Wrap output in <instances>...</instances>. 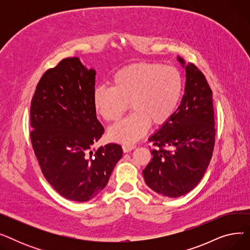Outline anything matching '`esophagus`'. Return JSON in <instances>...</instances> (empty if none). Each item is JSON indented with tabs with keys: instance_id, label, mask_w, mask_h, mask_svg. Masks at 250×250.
Returning <instances> with one entry per match:
<instances>
[{
	"instance_id": "obj_1",
	"label": "esophagus",
	"mask_w": 250,
	"mask_h": 250,
	"mask_svg": "<svg viewBox=\"0 0 250 250\" xmlns=\"http://www.w3.org/2000/svg\"><path fill=\"white\" fill-rule=\"evenodd\" d=\"M135 148H136V146L132 145V144H124V145H123V150H124L125 153H128L132 150H134Z\"/></svg>"
}]
</instances>
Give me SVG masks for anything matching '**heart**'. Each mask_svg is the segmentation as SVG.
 <instances>
[{
  "label": "heart",
  "instance_id": "obj_1",
  "mask_svg": "<svg viewBox=\"0 0 250 250\" xmlns=\"http://www.w3.org/2000/svg\"><path fill=\"white\" fill-rule=\"evenodd\" d=\"M112 87H97L93 93L95 111L105 122H117L129 108L124 121L111 126L109 138L130 144L145 136L153 124L162 125L175 113L183 92V79L174 67L158 62H138L118 70Z\"/></svg>",
  "mask_w": 250,
  "mask_h": 250
}]
</instances>
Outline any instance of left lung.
<instances>
[{
	"label": "left lung",
	"instance_id": "obj_1",
	"mask_svg": "<svg viewBox=\"0 0 250 250\" xmlns=\"http://www.w3.org/2000/svg\"><path fill=\"white\" fill-rule=\"evenodd\" d=\"M178 61L185 63L180 58ZM186 70V93L172 117L150 137L156 149L143 171L147 186L169 198H178L196 187L215 146L212 90L194 63H188Z\"/></svg>",
	"mask_w": 250,
	"mask_h": 250
}]
</instances>
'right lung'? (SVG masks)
<instances>
[{
  "instance_id": "add662e5",
  "label": "right lung",
  "mask_w": 250,
  "mask_h": 250,
  "mask_svg": "<svg viewBox=\"0 0 250 250\" xmlns=\"http://www.w3.org/2000/svg\"><path fill=\"white\" fill-rule=\"evenodd\" d=\"M95 71L78 58L62 60L44 72L30 106V139L42 171L63 198L87 202L109 180L123 149L91 146L104 133L93 105Z\"/></svg>"
}]
</instances>
